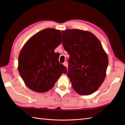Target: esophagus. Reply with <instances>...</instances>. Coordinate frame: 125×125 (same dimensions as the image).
Listing matches in <instances>:
<instances>
[{
    "instance_id": "1",
    "label": "esophagus",
    "mask_w": 125,
    "mask_h": 125,
    "mask_svg": "<svg viewBox=\"0 0 125 125\" xmlns=\"http://www.w3.org/2000/svg\"><path fill=\"white\" fill-rule=\"evenodd\" d=\"M63 66H65V67H67V62H64L63 63Z\"/></svg>"
}]
</instances>
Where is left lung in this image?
Here are the masks:
<instances>
[{
    "mask_svg": "<svg viewBox=\"0 0 125 125\" xmlns=\"http://www.w3.org/2000/svg\"><path fill=\"white\" fill-rule=\"evenodd\" d=\"M62 45L68 52L67 76L73 90L89 95L99 89L105 78L108 59L99 40L91 32L79 29L62 31Z\"/></svg>",
    "mask_w": 125,
    "mask_h": 125,
    "instance_id": "1",
    "label": "left lung"
}]
</instances>
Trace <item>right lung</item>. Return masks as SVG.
<instances>
[{
  "mask_svg": "<svg viewBox=\"0 0 125 125\" xmlns=\"http://www.w3.org/2000/svg\"><path fill=\"white\" fill-rule=\"evenodd\" d=\"M61 31L44 29L29 39L18 57V69L25 85L33 91L46 92L52 89L67 68L59 63L55 49L61 44Z\"/></svg>",
  "mask_w": 125,
  "mask_h": 125,
  "instance_id": "add662e5",
  "label": "right lung"
}]
</instances>
